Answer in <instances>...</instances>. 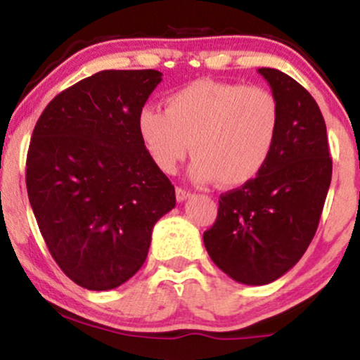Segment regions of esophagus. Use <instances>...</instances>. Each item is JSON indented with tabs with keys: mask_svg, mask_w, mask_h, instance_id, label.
Returning <instances> with one entry per match:
<instances>
[{
	"mask_svg": "<svg viewBox=\"0 0 360 360\" xmlns=\"http://www.w3.org/2000/svg\"><path fill=\"white\" fill-rule=\"evenodd\" d=\"M189 196H191V191H189V189H186V188H176V198H177V201H186Z\"/></svg>",
	"mask_w": 360,
	"mask_h": 360,
	"instance_id": "1",
	"label": "esophagus"
}]
</instances>
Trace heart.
Masks as SVG:
<instances>
[{
  "mask_svg": "<svg viewBox=\"0 0 360 360\" xmlns=\"http://www.w3.org/2000/svg\"><path fill=\"white\" fill-rule=\"evenodd\" d=\"M137 130L162 172L172 174L191 147L196 179L237 188L266 167L278 139L279 106L260 86L200 79L169 94L164 111H140Z\"/></svg>",
  "mask_w": 360,
  "mask_h": 360,
  "instance_id": "heart-1",
  "label": "heart"
}]
</instances>
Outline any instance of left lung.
I'll return each instance as SVG.
<instances>
[{
    "mask_svg": "<svg viewBox=\"0 0 360 360\" xmlns=\"http://www.w3.org/2000/svg\"><path fill=\"white\" fill-rule=\"evenodd\" d=\"M279 106L276 146L262 172L221 194L217 221L203 233L210 257L237 283L262 286L295 266L315 237L332 181L323 115L300 82L271 68Z\"/></svg>",
    "mask_w": 360,
    "mask_h": 360,
    "instance_id": "8db88e82",
    "label": "left lung"
}]
</instances>
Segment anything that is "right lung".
Returning a JSON list of instances; mask_svg holds the SVG:
<instances>
[{
  "mask_svg": "<svg viewBox=\"0 0 360 360\" xmlns=\"http://www.w3.org/2000/svg\"><path fill=\"white\" fill-rule=\"evenodd\" d=\"M162 74L101 71L57 94L27 154V191L49 252L81 288H118L146 262L152 229L176 206L137 117Z\"/></svg>",
  "mask_w": 360,
  "mask_h": 360,
  "instance_id": "right-lung-1",
  "label": "right lung"
}]
</instances>
